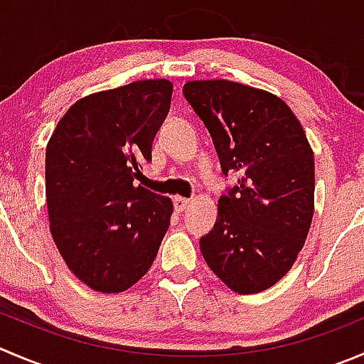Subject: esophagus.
Segmentation results:
<instances>
[{
	"label": "esophagus",
	"instance_id": "esophagus-1",
	"mask_svg": "<svg viewBox=\"0 0 364 364\" xmlns=\"http://www.w3.org/2000/svg\"><path fill=\"white\" fill-rule=\"evenodd\" d=\"M188 206H190V199H185V197H176L174 199V208L178 213L185 211Z\"/></svg>",
	"mask_w": 364,
	"mask_h": 364
}]
</instances>
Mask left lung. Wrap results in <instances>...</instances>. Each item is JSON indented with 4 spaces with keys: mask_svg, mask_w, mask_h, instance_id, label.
I'll list each match as a JSON object with an SVG mask.
<instances>
[{
    "mask_svg": "<svg viewBox=\"0 0 364 364\" xmlns=\"http://www.w3.org/2000/svg\"><path fill=\"white\" fill-rule=\"evenodd\" d=\"M183 94L210 132L222 172L242 176L200 238L204 261L236 294L268 290L294 267L311 228L315 158L304 128L276 94L236 81H188Z\"/></svg>",
    "mask_w": 364,
    "mask_h": 364,
    "instance_id": "obj_1",
    "label": "left lung"
}]
</instances>
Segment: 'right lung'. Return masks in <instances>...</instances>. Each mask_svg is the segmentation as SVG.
I'll return each instance as SVG.
<instances>
[{
  "instance_id": "right-lung-1",
  "label": "right lung",
  "mask_w": 364,
  "mask_h": 364,
  "mask_svg": "<svg viewBox=\"0 0 364 364\" xmlns=\"http://www.w3.org/2000/svg\"><path fill=\"white\" fill-rule=\"evenodd\" d=\"M168 80L77 100L46 147L49 231L74 276L101 294L142 279L171 224L172 200L135 185L171 107Z\"/></svg>"
}]
</instances>
